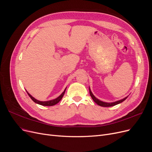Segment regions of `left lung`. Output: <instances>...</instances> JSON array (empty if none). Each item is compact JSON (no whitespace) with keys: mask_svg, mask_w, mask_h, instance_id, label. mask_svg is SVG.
<instances>
[{"mask_svg":"<svg viewBox=\"0 0 152 152\" xmlns=\"http://www.w3.org/2000/svg\"><path fill=\"white\" fill-rule=\"evenodd\" d=\"M89 93H90V95H91V96L92 99H93L94 102L96 103H97L98 105L101 106V107H113V106H115V105L118 104H119V103H121L123 102L124 101H125V100L127 98V97H128V96H127V97H126L125 98H124V99H121V100L117 101V102H113V103H106V102H102V101H100V100H99L98 99L96 98L95 97V96L93 94V93H92V92H91L90 88H89Z\"/></svg>","mask_w":152,"mask_h":152,"instance_id":"1","label":"left lung"}]
</instances>
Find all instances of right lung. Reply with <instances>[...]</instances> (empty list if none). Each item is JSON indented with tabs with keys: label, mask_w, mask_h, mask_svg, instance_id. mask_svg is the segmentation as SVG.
Segmentation results:
<instances>
[{
	"label": "right lung",
	"mask_w": 152,
	"mask_h": 152,
	"mask_svg": "<svg viewBox=\"0 0 152 152\" xmlns=\"http://www.w3.org/2000/svg\"><path fill=\"white\" fill-rule=\"evenodd\" d=\"M65 90L66 89H65V91H63V93L59 96V97H58L57 98L54 99H53V100H50V101H48V102H40V101H39L37 99H35L34 97H32V96L27 92V94H28V96L30 97V98L34 101V102L36 103H37L39 104H40V105H42V106H53V105H55L56 104H57L58 103H59V102H60L61 99H62L63 96L64 95V94H65Z\"/></svg>",
	"instance_id": "1"
}]
</instances>
